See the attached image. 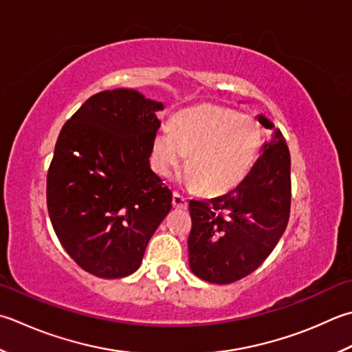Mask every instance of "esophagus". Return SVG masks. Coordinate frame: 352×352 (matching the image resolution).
<instances>
[{
  "mask_svg": "<svg viewBox=\"0 0 352 352\" xmlns=\"http://www.w3.org/2000/svg\"><path fill=\"white\" fill-rule=\"evenodd\" d=\"M172 206H174L175 209H186L188 208V199L182 194H178V192H174V194H172Z\"/></svg>",
  "mask_w": 352,
  "mask_h": 352,
  "instance_id": "34e87169",
  "label": "esophagus"
}]
</instances>
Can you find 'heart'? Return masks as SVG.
<instances>
[{
  "instance_id": "heart-1",
  "label": "heart",
  "mask_w": 352,
  "mask_h": 352,
  "mask_svg": "<svg viewBox=\"0 0 352 352\" xmlns=\"http://www.w3.org/2000/svg\"><path fill=\"white\" fill-rule=\"evenodd\" d=\"M261 129L250 116L219 105H199L178 113L172 126L154 135L157 170L170 175L190 154L192 182L208 194L227 192L244 180L256 160Z\"/></svg>"
}]
</instances>
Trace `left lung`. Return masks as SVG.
Listing matches in <instances>:
<instances>
[{"label": "left lung", "mask_w": 352, "mask_h": 352, "mask_svg": "<svg viewBox=\"0 0 352 352\" xmlns=\"http://www.w3.org/2000/svg\"><path fill=\"white\" fill-rule=\"evenodd\" d=\"M259 123L273 129L264 116ZM290 151L284 135L273 139L235 189L209 201L190 199L189 265L212 284L245 278L268 258L284 233L292 204Z\"/></svg>", "instance_id": "8db88e82"}]
</instances>
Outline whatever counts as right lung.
<instances>
[{
  "label": "right lung",
  "mask_w": 352,
  "mask_h": 352,
  "mask_svg": "<svg viewBox=\"0 0 352 352\" xmlns=\"http://www.w3.org/2000/svg\"><path fill=\"white\" fill-rule=\"evenodd\" d=\"M160 102L100 91L62 126L47 174L50 221L70 258L105 279L140 267L172 192L149 168Z\"/></svg>",
  "instance_id": "1"
}]
</instances>
